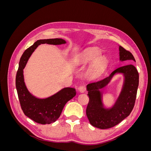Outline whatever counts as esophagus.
Instances as JSON below:
<instances>
[{"label":"esophagus","instance_id":"34e87169","mask_svg":"<svg viewBox=\"0 0 151 151\" xmlns=\"http://www.w3.org/2000/svg\"><path fill=\"white\" fill-rule=\"evenodd\" d=\"M78 90L79 91V92H81V93H84L85 91H86V86L84 85L80 86L79 88H78Z\"/></svg>","mask_w":151,"mask_h":151}]
</instances>
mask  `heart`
I'll return each instance as SVG.
<instances>
[{
    "label": "heart",
    "instance_id": "obj_1",
    "mask_svg": "<svg viewBox=\"0 0 151 151\" xmlns=\"http://www.w3.org/2000/svg\"><path fill=\"white\" fill-rule=\"evenodd\" d=\"M100 53L101 52L97 48L86 49L75 59V64L77 65H83L92 61L88 71L91 75H98L105 69L108 64L106 58L103 56H99Z\"/></svg>",
    "mask_w": 151,
    "mask_h": 151
}]
</instances>
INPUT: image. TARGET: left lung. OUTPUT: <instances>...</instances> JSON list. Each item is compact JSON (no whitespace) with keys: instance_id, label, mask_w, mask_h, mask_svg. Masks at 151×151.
Wrapping results in <instances>:
<instances>
[{"instance_id":"obj_1","label":"left lung","mask_w":151,"mask_h":151,"mask_svg":"<svg viewBox=\"0 0 151 151\" xmlns=\"http://www.w3.org/2000/svg\"><path fill=\"white\" fill-rule=\"evenodd\" d=\"M120 60L121 61H135L134 57L129 51L120 46ZM116 73H123L125 82L120 96L111 109L102 107L101 92ZM139 73L132 64L117 68L109 77L90 83L87 85L89 101L86 108V115L93 127L100 129H107L116 125L129 116L134 107L137 92L139 86Z\"/></svg>"}]
</instances>
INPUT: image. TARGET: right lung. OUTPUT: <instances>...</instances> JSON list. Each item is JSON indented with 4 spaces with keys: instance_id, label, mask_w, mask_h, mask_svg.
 I'll use <instances>...</instances> for the list:
<instances>
[{
    "instance_id": "obj_1",
    "label": "right lung",
    "mask_w": 151,
    "mask_h": 151,
    "mask_svg": "<svg viewBox=\"0 0 151 151\" xmlns=\"http://www.w3.org/2000/svg\"><path fill=\"white\" fill-rule=\"evenodd\" d=\"M65 43V41L61 38L38 40L25 50L20 58L16 77V87L21 107L26 116L40 124H50L55 122L60 116L67 102L76 96V90L72 88H65L47 98H36L26 88L23 69L31 53L40 44L61 45Z\"/></svg>"
}]
</instances>
